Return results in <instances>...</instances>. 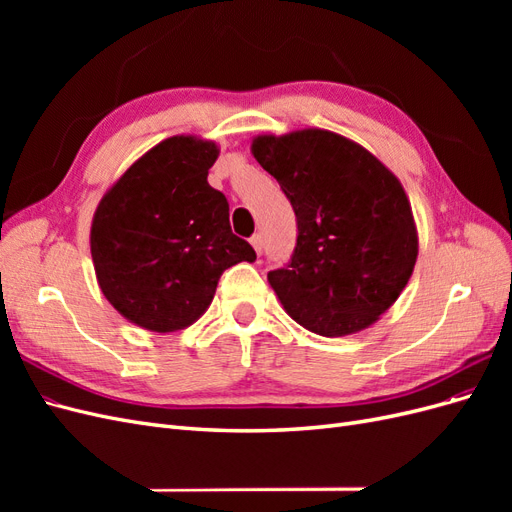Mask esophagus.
Masks as SVG:
<instances>
[{"label": "esophagus", "mask_w": 512, "mask_h": 512, "mask_svg": "<svg viewBox=\"0 0 512 512\" xmlns=\"http://www.w3.org/2000/svg\"><path fill=\"white\" fill-rule=\"evenodd\" d=\"M250 243H252V247L256 250V254H262V235H254L250 239Z\"/></svg>", "instance_id": "34e87169"}]
</instances>
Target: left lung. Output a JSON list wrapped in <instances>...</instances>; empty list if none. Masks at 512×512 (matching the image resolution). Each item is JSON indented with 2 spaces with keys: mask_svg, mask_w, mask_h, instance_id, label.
<instances>
[{
  "mask_svg": "<svg viewBox=\"0 0 512 512\" xmlns=\"http://www.w3.org/2000/svg\"><path fill=\"white\" fill-rule=\"evenodd\" d=\"M297 215L290 262L267 280L292 320L322 337L371 327L406 288L418 232L404 185L374 153L320 128L252 141Z\"/></svg>",
  "mask_w": 512,
  "mask_h": 512,
  "instance_id": "left-lung-1",
  "label": "left lung"
}]
</instances>
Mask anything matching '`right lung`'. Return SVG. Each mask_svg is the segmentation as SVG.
<instances>
[{
    "instance_id": "1",
    "label": "right lung",
    "mask_w": 512,
    "mask_h": 512,
    "mask_svg": "<svg viewBox=\"0 0 512 512\" xmlns=\"http://www.w3.org/2000/svg\"><path fill=\"white\" fill-rule=\"evenodd\" d=\"M218 156L213 141L170 136L100 198L89 232L96 280L136 327H190L207 312L220 275L256 260L252 245L232 235L226 196L207 181Z\"/></svg>"
}]
</instances>
